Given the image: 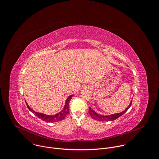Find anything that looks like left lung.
<instances>
[{
    "label": "left lung",
    "mask_w": 159,
    "mask_h": 159,
    "mask_svg": "<svg viewBox=\"0 0 159 159\" xmlns=\"http://www.w3.org/2000/svg\"><path fill=\"white\" fill-rule=\"evenodd\" d=\"M132 102V99L131 100L129 105L128 106V107L122 112H119V113H116V114H111V115H108V116H104V115H101L100 114L97 113L96 112H95L93 109H92L90 107L89 108V114H90V116H91V117L95 120H97L98 121H111V120H116V119H117L118 117H119L120 116H121L122 115H123L130 107L131 104Z\"/></svg>",
    "instance_id": "left-lung-1"
}]
</instances>
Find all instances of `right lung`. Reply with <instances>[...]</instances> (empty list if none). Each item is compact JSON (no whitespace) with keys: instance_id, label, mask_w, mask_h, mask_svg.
Returning <instances> with one entry per match:
<instances>
[{"instance_id":"obj_1","label":"right lung","mask_w":159,"mask_h":159,"mask_svg":"<svg viewBox=\"0 0 159 159\" xmlns=\"http://www.w3.org/2000/svg\"><path fill=\"white\" fill-rule=\"evenodd\" d=\"M74 96V94L72 95H70L66 101H65V106L63 107V109L58 113L54 114V115H47L43 113H40L39 112H36L35 111H34L29 106V104L27 103V102L25 101L27 106L29 108V109L32 112L34 113L37 117H38L39 118H40V119L47 122H58V121H60L61 120H63L65 117L67 116V114H68L69 113V102L71 100V98Z\"/></svg>"}]
</instances>
